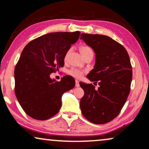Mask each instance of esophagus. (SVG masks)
<instances>
[{"instance_id": "34e87169", "label": "esophagus", "mask_w": 149, "mask_h": 149, "mask_svg": "<svg viewBox=\"0 0 149 149\" xmlns=\"http://www.w3.org/2000/svg\"><path fill=\"white\" fill-rule=\"evenodd\" d=\"M75 86L77 87H79L80 86V85H79V81L78 80H76L75 81Z\"/></svg>"}]
</instances>
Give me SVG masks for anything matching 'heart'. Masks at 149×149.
Returning a JSON list of instances; mask_svg holds the SVG:
<instances>
[{
  "label": "heart",
  "mask_w": 149,
  "mask_h": 149,
  "mask_svg": "<svg viewBox=\"0 0 149 149\" xmlns=\"http://www.w3.org/2000/svg\"><path fill=\"white\" fill-rule=\"evenodd\" d=\"M80 51L83 56H85V55L87 54H89V53H93V50L91 49L90 47L86 46V45L81 47ZM67 55H68V53H67L66 56H67ZM68 73L69 75H70V76L77 79L81 78V77H82V76L83 75V71L80 70V69H78L76 68H70V70L68 71Z\"/></svg>",
  "instance_id": "b5f03b06"
}]
</instances>
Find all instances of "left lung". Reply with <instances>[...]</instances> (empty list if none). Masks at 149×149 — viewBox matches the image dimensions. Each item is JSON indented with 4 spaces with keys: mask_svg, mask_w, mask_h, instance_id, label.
Instances as JSON below:
<instances>
[{
    "mask_svg": "<svg viewBox=\"0 0 149 149\" xmlns=\"http://www.w3.org/2000/svg\"><path fill=\"white\" fill-rule=\"evenodd\" d=\"M95 54L93 69L87 78L100 87L79 83L84 90L80 101L83 115L95 124L109 123L119 115L130 91L132 68L123 45L108 36L82 33L80 37Z\"/></svg>",
    "mask_w": 149,
    "mask_h": 149,
    "instance_id": "1",
    "label": "left lung"
}]
</instances>
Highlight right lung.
<instances>
[{
    "mask_svg": "<svg viewBox=\"0 0 149 149\" xmlns=\"http://www.w3.org/2000/svg\"><path fill=\"white\" fill-rule=\"evenodd\" d=\"M80 32H58L42 35L26 45L16 64L15 93L24 112L44 121L54 117L62 107V96L74 88L75 81L66 75L57 82L50 74L64 65L71 45Z\"/></svg>",
    "mask_w": 149,
    "mask_h": 149,
    "instance_id": "1",
    "label": "right lung"
}]
</instances>
